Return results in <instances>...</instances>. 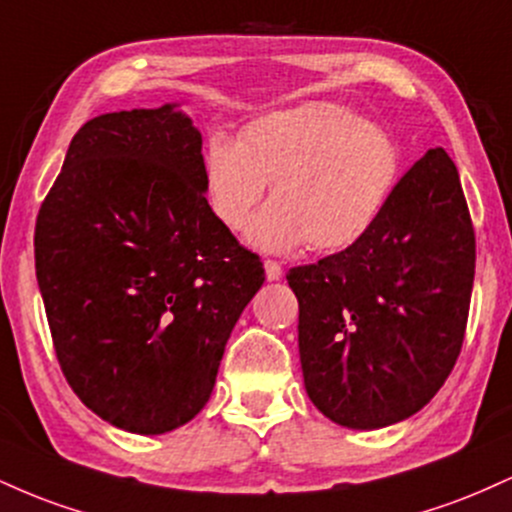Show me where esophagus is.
Here are the masks:
<instances>
[{"label":"esophagus","mask_w":512,"mask_h":512,"mask_svg":"<svg viewBox=\"0 0 512 512\" xmlns=\"http://www.w3.org/2000/svg\"><path fill=\"white\" fill-rule=\"evenodd\" d=\"M264 274H267V281H279L284 276V269H281L279 262L267 260L264 262Z\"/></svg>","instance_id":"1"}]
</instances>
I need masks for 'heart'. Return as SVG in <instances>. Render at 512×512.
Returning a JSON list of instances; mask_svg holds the SVG:
<instances>
[{"label": "heart", "instance_id": "1", "mask_svg": "<svg viewBox=\"0 0 512 512\" xmlns=\"http://www.w3.org/2000/svg\"><path fill=\"white\" fill-rule=\"evenodd\" d=\"M402 151L392 134L334 103L274 110L240 132L214 134L204 149V185L216 219L238 231L272 185L248 228L267 252L310 245L346 250L373 231L395 190Z\"/></svg>", "mask_w": 512, "mask_h": 512}]
</instances>
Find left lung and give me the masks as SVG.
<instances>
[{
	"label": "left lung",
	"instance_id": "8db88e82",
	"mask_svg": "<svg viewBox=\"0 0 512 512\" xmlns=\"http://www.w3.org/2000/svg\"><path fill=\"white\" fill-rule=\"evenodd\" d=\"M474 257L460 175L431 149L361 243L286 274L310 402L354 431L424 409L460 356Z\"/></svg>",
	"mask_w": 512,
	"mask_h": 512
}]
</instances>
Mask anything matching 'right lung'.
I'll use <instances>...</instances> for the list:
<instances>
[{"instance_id":"add662e5","label":"right lung","mask_w":512,"mask_h":512,"mask_svg":"<svg viewBox=\"0 0 512 512\" xmlns=\"http://www.w3.org/2000/svg\"><path fill=\"white\" fill-rule=\"evenodd\" d=\"M202 134L180 103L88 120L35 223V274L67 383L122 431L192 421L264 284L216 219Z\"/></svg>"}]
</instances>
